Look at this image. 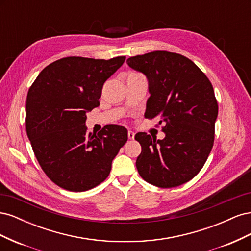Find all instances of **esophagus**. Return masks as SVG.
Wrapping results in <instances>:
<instances>
[{
  "label": "esophagus",
  "instance_id": "34e87169",
  "mask_svg": "<svg viewBox=\"0 0 251 251\" xmlns=\"http://www.w3.org/2000/svg\"><path fill=\"white\" fill-rule=\"evenodd\" d=\"M127 137H128V139H134V137H135V134H134V132H132V131H128L127 132Z\"/></svg>",
  "mask_w": 251,
  "mask_h": 251
}]
</instances>
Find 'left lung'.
Listing matches in <instances>:
<instances>
[{
    "label": "left lung",
    "instance_id": "left-lung-1",
    "mask_svg": "<svg viewBox=\"0 0 251 251\" xmlns=\"http://www.w3.org/2000/svg\"><path fill=\"white\" fill-rule=\"evenodd\" d=\"M127 65L149 80L151 96L144 116L159 117L164 139L137 133L141 153L136 168L158 187H176L192 180L214 146L218 102L211 82L191 59L168 51L127 58Z\"/></svg>",
    "mask_w": 251,
    "mask_h": 251
}]
</instances>
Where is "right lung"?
Here are the masks:
<instances>
[{
    "label": "right lung",
    "instance_id": "obj_1",
    "mask_svg": "<svg viewBox=\"0 0 251 251\" xmlns=\"http://www.w3.org/2000/svg\"><path fill=\"white\" fill-rule=\"evenodd\" d=\"M126 56H69L41 71L26 100V132L42 170L56 185L85 192L103 182L127 140L126 128L108 125L88 133L86 114L100 105L104 81Z\"/></svg>",
    "mask_w": 251,
    "mask_h": 251
}]
</instances>
